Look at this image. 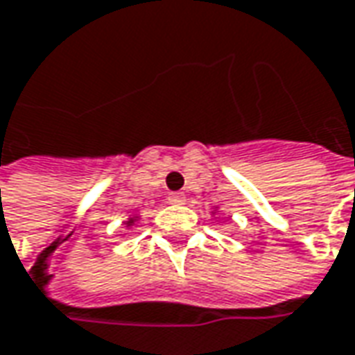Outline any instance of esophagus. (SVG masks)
Instances as JSON below:
<instances>
[{"instance_id": "obj_1", "label": "esophagus", "mask_w": 355, "mask_h": 355, "mask_svg": "<svg viewBox=\"0 0 355 355\" xmlns=\"http://www.w3.org/2000/svg\"><path fill=\"white\" fill-rule=\"evenodd\" d=\"M168 201L173 202V205H182V202L185 201V195H183V193H170Z\"/></svg>"}]
</instances>
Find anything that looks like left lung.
<instances>
[{"label":"left lung","instance_id":"1","mask_svg":"<svg viewBox=\"0 0 355 355\" xmlns=\"http://www.w3.org/2000/svg\"><path fill=\"white\" fill-rule=\"evenodd\" d=\"M212 214H216V210H212Z\"/></svg>","mask_w":355,"mask_h":355}]
</instances>
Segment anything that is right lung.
<instances>
[{
    "label": "right lung",
    "instance_id": "right-lung-1",
    "mask_svg": "<svg viewBox=\"0 0 355 355\" xmlns=\"http://www.w3.org/2000/svg\"><path fill=\"white\" fill-rule=\"evenodd\" d=\"M137 220H139V216H135V214H133V216H131V218H127L125 222H123V224H125V228H131V226H133V224H135Z\"/></svg>",
    "mask_w": 355,
    "mask_h": 355
}]
</instances>
